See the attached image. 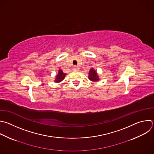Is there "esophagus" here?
Instances as JSON below:
<instances>
[{
	"label": "esophagus",
	"mask_w": 154,
	"mask_h": 154,
	"mask_svg": "<svg viewBox=\"0 0 154 154\" xmlns=\"http://www.w3.org/2000/svg\"><path fill=\"white\" fill-rule=\"evenodd\" d=\"M72 70L74 71H78L79 70V68L77 66H74V67L72 68Z\"/></svg>",
	"instance_id": "obj_1"
}]
</instances>
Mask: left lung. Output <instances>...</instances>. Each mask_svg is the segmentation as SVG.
Returning a JSON list of instances; mask_svg holds the SVG:
<instances>
[{
    "label": "left lung",
    "instance_id": "obj_1",
    "mask_svg": "<svg viewBox=\"0 0 154 154\" xmlns=\"http://www.w3.org/2000/svg\"><path fill=\"white\" fill-rule=\"evenodd\" d=\"M88 78L90 80H91L92 82H97L100 80L99 77H98V74L97 73V71L94 68H91L90 69L89 72Z\"/></svg>",
    "mask_w": 154,
    "mask_h": 154
}]
</instances>
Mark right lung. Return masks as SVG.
I'll return each mask as SVG.
<instances>
[{
    "instance_id": "add662e5",
    "label": "right lung",
    "mask_w": 154,
    "mask_h": 154,
    "mask_svg": "<svg viewBox=\"0 0 154 154\" xmlns=\"http://www.w3.org/2000/svg\"><path fill=\"white\" fill-rule=\"evenodd\" d=\"M66 75V74L65 73H64L62 70L59 69V71H58V74L56 75V79H55L54 82H56V83L62 82L65 79Z\"/></svg>"
}]
</instances>
